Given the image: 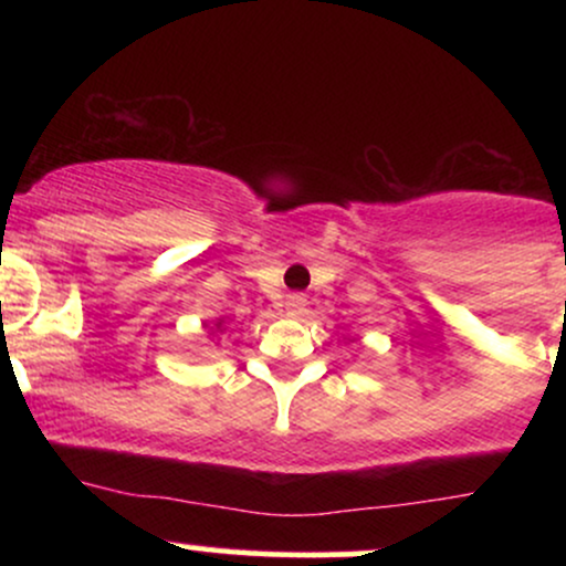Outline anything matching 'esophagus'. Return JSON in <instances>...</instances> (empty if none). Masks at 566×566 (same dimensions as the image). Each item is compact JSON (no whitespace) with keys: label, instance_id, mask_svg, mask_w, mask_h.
I'll use <instances>...</instances> for the list:
<instances>
[{"label":"esophagus","instance_id":"obj_1","mask_svg":"<svg viewBox=\"0 0 566 566\" xmlns=\"http://www.w3.org/2000/svg\"><path fill=\"white\" fill-rule=\"evenodd\" d=\"M284 311H287L290 316H301L305 311V295H303V292H290V295L284 297Z\"/></svg>","mask_w":566,"mask_h":566}]
</instances>
